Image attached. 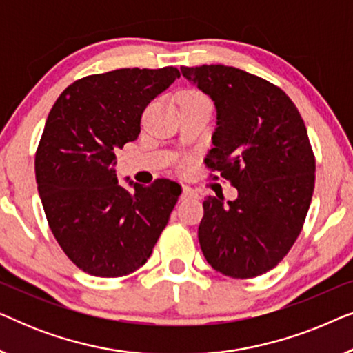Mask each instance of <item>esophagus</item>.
I'll list each match as a JSON object with an SVG mask.
<instances>
[{"instance_id":"34e87169","label":"esophagus","mask_w":353,"mask_h":353,"mask_svg":"<svg viewBox=\"0 0 353 353\" xmlns=\"http://www.w3.org/2000/svg\"><path fill=\"white\" fill-rule=\"evenodd\" d=\"M197 192L192 190L191 186H186L183 185L181 186V199H190V197H196Z\"/></svg>"}]
</instances>
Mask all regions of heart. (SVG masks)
<instances>
[{"mask_svg": "<svg viewBox=\"0 0 353 353\" xmlns=\"http://www.w3.org/2000/svg\"><path fill=\"white\" fill-rule=\"evenodd\" d=\"M185 103H192V104L209 103V99H207L202 93H199V91H185V93L180 96V104H185Z\"/></svg>", "mask_w": 353, "mask_h": 353, "instance_id": "heart-1", "label": "heart"}]
</instances>
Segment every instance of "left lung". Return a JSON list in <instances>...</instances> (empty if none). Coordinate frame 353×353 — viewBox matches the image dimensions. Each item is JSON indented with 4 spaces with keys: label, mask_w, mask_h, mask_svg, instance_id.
Instances as JSON below:
<instances>
[{
    "label": "left lung",
    "mask_w": 353,
    "mask_h": 353,
    "mask_svg": "<svg viewBox=\"0 0 353 353\" xmlns=\"http://www.w3.org/2000/svg\"><path fill=\"white\" fill-rule=\"evenodd\" d=\"M180 70L216 110L207 167L238 190L234 201L209 196L202 204V254L225 276H259L289 252L310 207L315 159L305 123L289 96L260 77L221 64Z\"/></svg>",
    "instance_id": "8db88e82"
}]
</instances>
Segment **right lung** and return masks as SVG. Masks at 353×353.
I'll list each match as a JSON object with an SVG mask.
<instances>
[{
    "mask_svg": "<svg viewBox=\"0 0 353 353\" xmlns=\"http://www.w3.org/2000/svg\"><path fill=\"white\" fill-rule=\"evenodd\" d=\"M180 72L119 69L77 80L46 119L35 175L48 223L85 273L119 278L143 267L175 207L180 186H143L115 173V151L139 134L143 110Z\"/></svg>",
    "mask_w": 353,
    "mask_h": 353,
    "instance_id": "add662e5",
    "label": "right lung"
}]
</instances>
